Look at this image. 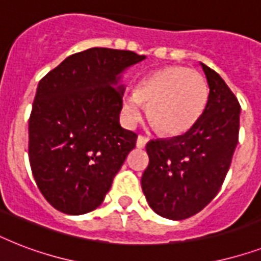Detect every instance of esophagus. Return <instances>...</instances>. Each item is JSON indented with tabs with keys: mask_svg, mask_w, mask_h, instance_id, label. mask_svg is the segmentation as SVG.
I'll list each match as a JSON object with an SVG mask.
<instances>
[{
	"mask_svg": "<svg viewBox=\"0 0 261 261\" xmlns=\"http://www.w3.org/2000/svg\"><path fill=\"white\" fill-rule=\"evenodd\" d=\"M147 141H149V138L143 137V135H139L138 138H137V147H139V149H143V147L146 146Z\"/></svg>",
	"mask_w": 261,
	"mask_h": 261,
	"instance_id": "esophagus-1",
	"label": "esophagus"
}]
</instances>
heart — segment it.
<instances>
[{
	"label": "heart",
	"instance_id": "heart-1",
	"mask_svg": "<svg viewBox=\"0 0 261 261\" xmlns=\"http://www.w3.org/2000/svg\"><path fill=\"white\" fill-rule=\"evenodd\" d=\"M206 79L186 66H167L141 80L134 94L122 101V115L128 124L143 118V106L160 133L178 135L190 130L206 106Z\"/></svg>",
	"mask_w": 261,
	"mask_h": 261
}]
</instances>
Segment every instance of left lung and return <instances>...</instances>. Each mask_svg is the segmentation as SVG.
I'll use <instances>...</instances> for the list:
<instances>
[{
	"label": "left lung",
	"instance_id": "left-lung-1",
	"mask_svg": "<svg viewBox=\"0 0 261 261\" xmlns=\"http://www.w3.org/2000/svg\"><path fill=\"white\" fill-rule=\"evenodd\" d=\"M202 67L210 92L198 120L184 134L146 145L143 194L153 211L173 221L198 214L215 198L239 142V100L217 71Z\"/></svg>",
	"mask_w": 261,
	"mask_h": 261
}]
</instances>
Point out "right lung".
Listing matches in <instances>:
<instances>
[{
    "instance_id": "right-lung-1",
    "label": "right lung",
    "mask_w": 261,
    "mask_h": 261,
    "mask_svg": "<svg viewBox=\"0 0 261 261\" xmlns=\"http://www.w3.org/2000/svg\"><path fill=\"white\" fill-rule=\"evenodd\" d=\"M145 59L133 51L93 47L48 71L28 122V157L51 206L80 215L97 208L138 135L119 124V74Z\"/></svg>"
}]
</instances>
